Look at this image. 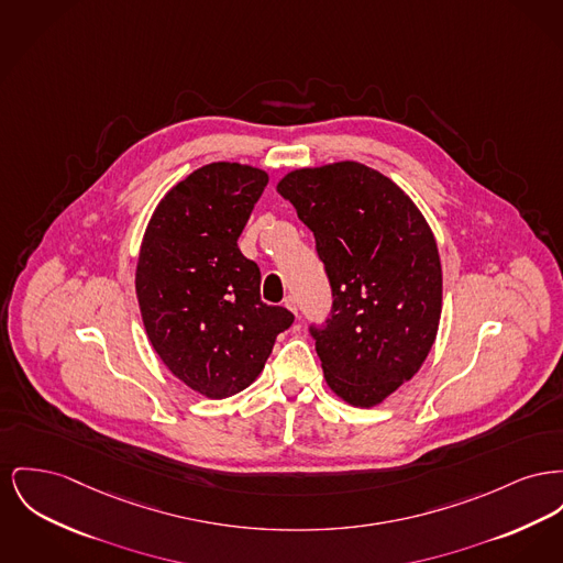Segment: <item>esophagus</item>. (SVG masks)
<instances>
[{"instance_id":"34e87169","label":"esophagus","mask_w":563,"mask_h":563,"mask_svg":"<svg viewBox=\"0 0 563 563\" xmlns=\"http://www.w3.org/2000/svg\"><path fill=\"white\" fill-rule=\"evenodd\" d=\"M285 306L298 317V301H296V298L294 296H289V298L285 299Z\"/></svg>"}]
</instances>
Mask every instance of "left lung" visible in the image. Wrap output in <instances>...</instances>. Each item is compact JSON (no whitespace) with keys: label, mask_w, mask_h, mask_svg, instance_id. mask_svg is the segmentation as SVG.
Here are the masks:
<instances>
[{"label":"left lung","mask_w":563,"mask_h":563,"mask_svg":"<svg viewBox=\"0 0 563 563\" xmlns=\"http://www.w3.org/2000/svg\"><path fill=\"white\" fill-rule=\"evenodd\" d=\"M278 194L314 233L330 317L310 325L333 394L369 408L426 362L442 310L430 225L396 183L357 162L287 174Z\"/></svg>","instance_id":"obj_1"}]
</instances>
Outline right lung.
<instances>
[{
    "mask_svg": "<svg viewBox=\"0 0 563 563\" xmlns=\"http://www.w3.org/2000/svg\"><path fill=\"white\" fill-rule=\"evenodd\" d=\"M267 174L208 164L159 201L135 269L148 340L169 372L201 396L246 389L294 312L262 301L260 265L238 249Z\"/></svg>",
    "mask_w": 563,
    "mask_h": 563,
    "instance_id": "1",
    "label": "right lung"
}]
</instances>
